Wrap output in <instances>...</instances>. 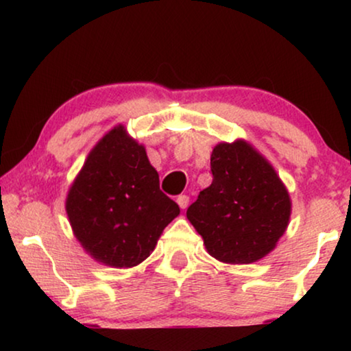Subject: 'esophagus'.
Here are the masks:
<instances>
[{"mask_svg": "<svg viewBox=\"0 0 351 351\" xmlns=\"http://www.w3.org/2000/svg\"><path fill=\"white\" fill-rule=\"evenodd\" d=\"M177 204L180 206V209H185L190 204V196L189 195H180L177 196Z\"/></svg>", "mask_w": 351, "mask_h": 351, "instance_id": "34e87169", "label": "esophagus"}]
</instances>
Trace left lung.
<instances>
[{
    "mask_svg": "<svg viewBox=\"0 0 351 351\" xmlns=\"http://www.w3.org/2000/svg\"><path fill=\"white\" fill-rule=\"evenodd\" d=\"M213 184L186 217L210 256L252 263L275 249L291 217V198L273 166L246 141L222 142L210 155Z\"/></svg>",
    "mask_w": 351,
    "mask_h": 351,
    "instance_id": "left-lung-1",
    "label": "left lung"
}]
</instances>
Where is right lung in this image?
<instances>
[{"label": "right lung", "instance_id": "obj_1", "mask_svg": "<svg viewBox=\"0 0 351 351\" xmlns=\"http://www.w3.org/2000/svg\"><path fill=\"white\" fill-rule=\"evenodd\" d=\"M84 251L104 265L131 268L155 249L162 230L180 214L160 190L145 147L124 126L100 138L76 176L65 203Z\"/></svg>", "mask_w": 351, "mask_h": 351}]
</instances>
